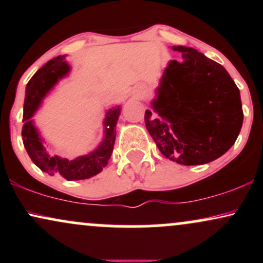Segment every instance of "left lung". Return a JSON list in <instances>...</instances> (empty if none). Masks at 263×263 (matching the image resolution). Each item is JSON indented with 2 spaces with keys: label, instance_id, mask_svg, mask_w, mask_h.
<instances>
[{
  "label": "left lung",
  "instance_id": "left-lung-1",
  "mask_svg": "<svg viewBox=\"0 0 263 263\" xmlns=\"http://www.w3.org/2000/svg\"><path fill=\"white\" fill-rule=\"evenodd\" d=\"M182 60L163 71L147 131L163 156L184 165L215 161L231 148L242 127L240 90L219 63L197 49L174 45Z\"/></svg>",
  "mask_w": 263,
  "mask_h": 263
}]
</instances>
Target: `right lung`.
<instances>
[{
  "instance_id": "add662e5",
  "label": "right lung",
  "mask_w": 263,
  "mask_h": 263,
  "mask_svg": "<svg viewBox=\"0 0 263 263\" xmlns=\"http://www.w3.org/2000/svg\"><path fill=\"white\" fill-rule=\"evenodd\" d=\"M65 57L58 55L57 58L49 60L33 75L32 79L27 84L25 105H23V122H25L22 128L23 144L33 163L49 176L60 174L66 180L89 179L100 173L110 159L114 151L116 125L121 114V107L116 106L107 110L104 120V140L91 152L77 157L75 159L49 155L44 144V140L39 134L38 128L35 127L32 117L41 106L47 93L70 71V65L66 63Z\"/></svg>"
}]
</instances>
